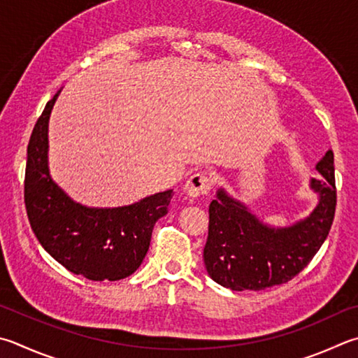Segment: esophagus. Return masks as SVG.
<instances>
[{
    "label": "esophagus",
    "mask_w": 358,
    "mask_h": 358,
    "mask_svg": "<svg viewBox=\"0 0 358 358\" xmlns=\"http://www.w3.org/2000/svg\"><path fill=\"white\" fill-rule=\"evenodd\" d=\"M211 185H213V178L210 175L206 172H197L186 181L185 192L189 197L197 199L200 196H205V194L211 189Z\"/></svg>",
    "instance_id": "1"
}]
</instances>
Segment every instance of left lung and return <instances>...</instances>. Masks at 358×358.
<instances>
[{
    "mask_svg": "<svg viewBox=\"0 0 358 358\" xmlns=\"http://www.w3.org/2000/svg\"><path fill=\"white\" fill-rule=\"evenodd\" d=\"M322 178L310 187L320 201L308 217L275 229L259 220L241 201L217 191L210 203L203 249L205 268L214 282L233 291H262L296 277L326 241L336 206L334 152L316 164Z\"/></svg>",
    "mask_w": 358,
    "mask_h": 358,
    "instance_id": "left-lung-1",
    "label": "left lung"
}]
</instances>
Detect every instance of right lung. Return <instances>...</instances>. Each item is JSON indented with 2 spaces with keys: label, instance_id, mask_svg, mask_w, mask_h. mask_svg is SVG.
Wrapping results in <instances>:
<instances>
[{
  "label": "right lung",
  "instance_id": "add662e5",
  "mask_svg": "<svg viewBox=\"0 0 358 358\" xmlns=\"http://www.w3.org/2000/svg\"><path fill=\"white\" fill-rule=\"evenodd\" d=\"M59 94L47 103L28 144L24 205L31 229L43 249L73 274L94 282L120 280L145 258L153 227L167 214L173 191L119 208H87L71 200L48 171V120Z\"/></svg>",
  "mask_w": 358,
  "mask_h": 358
}]
</instances>
